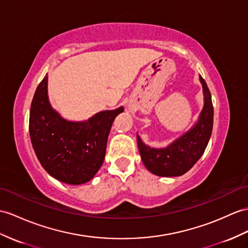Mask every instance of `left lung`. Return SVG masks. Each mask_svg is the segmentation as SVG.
<instances>
[{
  "instance_id": "obj_1",
  "label": "left lung",
  "mask_w": 248,
  "mask_h": 248,
  "mask_svg": "<svg viewBox=\"0 0 248 248\" xmlns=\"http://www.w3.org/2000/svg\"><path fill=\"white\" fill-rule=\"evenodd\" d=\"M203 88L204 105L194 126L164 148L150 147L140 136L138 148L147 170L159 177H179L188 171L205 152L213 131L214 106L204 78L199 76Z\"/></svg>"
}]
</instances>
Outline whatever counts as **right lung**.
Masks as SVG:
<instances>
[{
  "instance_id": "add662e5",
  "label": "right lung",
  "mask_w": 248,
  "mask_h": 248,
  "mask_svg": "<svg viewBox=\"0 0 248 248\" xmlns=\"http://www.w3.org/2000/svg\"><path fill=\"white\" fill-rule=\"evenodd\" d=\"M47 83L46 74L30 107L29 135L34 153L54 179L72 185L86 183L103 164L111 125L124 108L100 111L81 122L67 121L51 107Z\"/></svg>"
}]
</instances>
